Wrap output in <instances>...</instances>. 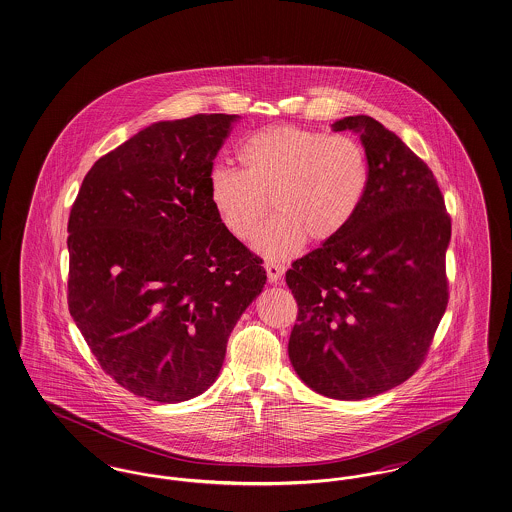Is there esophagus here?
Listing matches in <instances>:
<instances>
[{
	"label": "esophagus",
	"mask_w": 512,
	"mask_h": 512,
	"mask_svg": "<svg viewBox=\"0 0 512 512\" xmlns=\"http://www.w3.org/2000/svg\"><path fill=\"white\" fill-rule=\"evenodd\" d=\"M265 270L266 276H268V282H270V284H278L286 268H284V265H276V263H266Z\"/></svg>",
	"instance_id": "obj_1"
}]
</instances>
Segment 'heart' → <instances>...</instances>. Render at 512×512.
<instances>
[{
    "label": "heart",
    "instance_id": "obj_1",
    "mask_svg": "<svg viewBox=\"0 0 512 512\" xmlns=\"http://www.w3.org/2000/svg\"><path fill=\"white\" fill-rule=\"evenodd\" d=\"M238 158L242 169H211L209 200L232 236L251 240L272 198L276 215L257 238L266 259L295 255L307 238L312 244L335 240L368 192L366 150L347 135L266 127L247 137Z\"/></svg>",
    "mask_w": 512,
    "mask_h": 512
}]
</instances>
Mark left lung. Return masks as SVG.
<instances>
[{"instance_id": "obj_1", "label": "left lung", "mask_w": 512, "mask_h": 512, "mask_svg": "<svg viewBox=\"0 0 512 512\" xmlns=\"http://www.w3.org/2000/svg\"><path fill=\"white\" fill-rule=\"evenodd\" d=\"M331 127L360 133L368 192L335 240L287 270L299 307L287 350L310 389L364 400L402 385L427 358L450 299L451 219L429 165L385 125L348 116Z\"/></svg>"}]
</instances>
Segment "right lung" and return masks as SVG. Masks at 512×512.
I'll return each mask as SVG.
<instances>
[{
    "label": "right lung",
    "instance_id": "obj_1",
    "mask_svg": "<svg viewBox=\"0 0 512 512\" xmlns=\"http://www.w3.org/2000/svg\"><path fill=\"white\" fill-rule=\"evenodd\" d=\"M236 116L152 123L99 158L68 219V310L123 389L173 404L209 389L263 291V259L209 200Z\"/></svg>",
    "mask_w": 512,
    "mask_h": 512
}]
</instances>
